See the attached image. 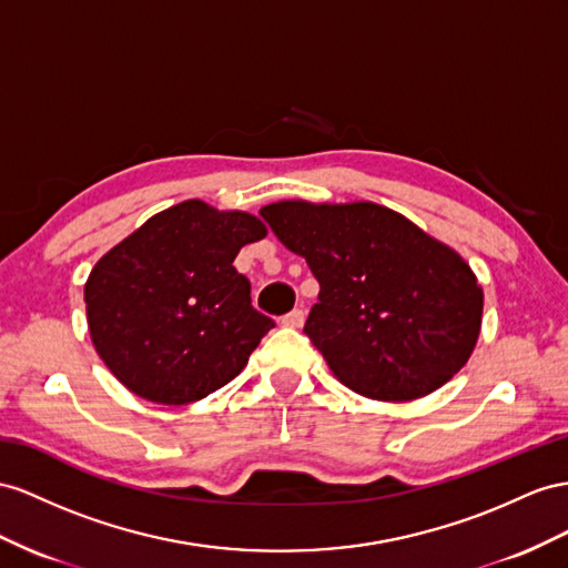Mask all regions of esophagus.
<instances>
[{
  "label": "esophagus",
  "instance_id": "obj_1",
  "mask_svg": "<svg viewBox=\"0 0 568 568\" xmlns=\"http://www.w3.org/2000/svg\"><path fill=\"white\" fill-rule=\"evenodd\" d=\"M281 324L287 326V328H300V326L304 324V312H302V310L287 312V314L281 318Z\"/></svg>",
  "mask_w": 568,
  "mask_h": 568
}]
</instances>
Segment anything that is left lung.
<instances>
[{
  "instance_id": "obj_1",
  "label": "left lung",
  "mask_w": 568,
  "mask_h": 568,
  "mask_svg": "<svg viewBox=\"0 0 568 568\" xmlns=\"http://www.w3.org/2000/svg\"><path fill=\"white\" fill-rule=\"evenodd\" d=\"M258 213L318 281L304 333L341 384L415 400L468 362L483 287L450 246L372 201H278Z\"/></svg>"
}]
</instances>
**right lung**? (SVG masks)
I'll use <instances>...</instances> for the list:
<instances>
[{
    "instance_id": "obj_1",
    "label": "right lung",
    "mask_w": 568,
    "mask_h": 568,
    "mask_svg": "<svg viewBox=\"0 0 568 568\" xmlns=\"http://www.w3.org/2000/svg\"><path fill=\"white\" fill-rule=\"evenodd\" d=\"M266 225L189 199L149 217L98 261L83 287L91 341L132 394L186 405L244 369L273 318L252 307L232 261Z\"/></svg>"
}]
</instances>
